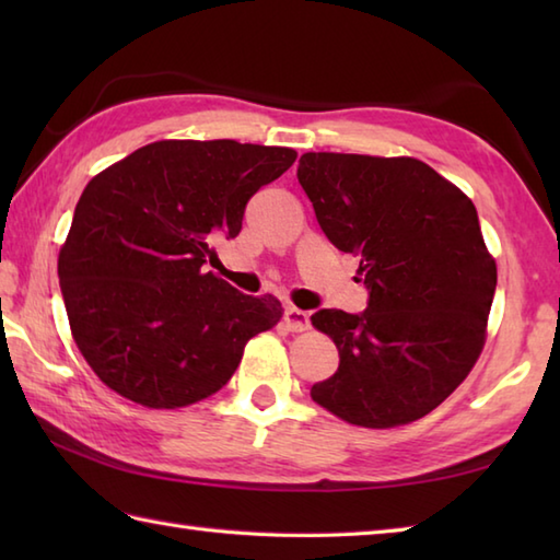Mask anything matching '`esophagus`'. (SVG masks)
<instances>
[{"instance_id": "34e87169", "label": "esophagus", "mask_w": 560, "mask_h": 560, "mask_svg": "<svg viewBox=\"0 0 560 560\" xmlns=\"http://www.w3.org/2000/svg\"><path fill=\"white\" fill-rule=\"evenodd\" d=\"M283 323L291 331H305L311 327V317H307L305 311H299V307H287V313H283Z\"/></svg>"}]
</instances>
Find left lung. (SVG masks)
Masks as SVG:
<instances>
[{
    "mask_svg": "<svg viewBox=\"0 0 560 560\" xmlns=\"http://www.w3.org/2000/svg\"><path fill=\"white\" fill-rule=\"evenodd\" d=\"M299 183L319 229L359 257L361 315L319 311L337 373L311 389L341 421L395 428L423 419L469 375L486 343L495 259L457 185L411 156L303 153Z\"/></svg>",
    "mask_w": 560,
    "mask_h": 560,
    "instance_id": "8db88e82",
    "label": "left lung"
}]
</instances>
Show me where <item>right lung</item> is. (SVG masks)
<instances>
[{
	"label": "right lung",
	"instance_id": "right-lung-1",
	"mask_svg": "<svg viewBox=\"0 0 560 560\" xmlns=\"http://www.w3.org/2000/svg\"><path fill=\"white\" fill-rule=\"evenodd\" d=\"M287 147L163 139L83 189L57 273L71 337L117 395L180 409L219 392L245 343L279 323L273 295H245L207 261L243 229L247 199L287 173Z\"/></svg>",
	"mask_w": 560,
	"mask_h": 560
}]
</instances>
